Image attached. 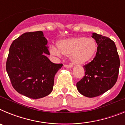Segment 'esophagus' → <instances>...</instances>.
<instances>
[{
  "label": "esophagus",
  "mask_w": 125,
  "mask_h": 125,
  "mask_svg": "<svg viewBox=\"0 0 125 125\" xmlns=\"http://www.w3.org/2000/svg\"><path fill=\"white\" fill-rule=\"evenodd\" d=\"M64 67L66 68H72L73 65L72 64H64Z\"/></svg>",
  "instance_id": "1"
}]
</instances>
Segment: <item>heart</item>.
Segmentation results:
<instances>
[{"label":"heart","mask_w":125,"mask_h":125,"mask_svg":"<svg viewBox=\"0 0 125 125\" xmlns=\"http://www.w3.org/2000/svg\"><path fill=\"white\" fill-rule=\"evenodd\" d=\"M98 50V45L93 38L86 37H71L59 41L57 42V49L51 47V52L56 56L60 53L69 56L71 60L76 64L86 63L95 56Z\"/></svg>","instance_id":"obj_1"}]
</instances>
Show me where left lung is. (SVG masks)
<instances>
[{
	"mask_svg": "<svg viewBox=\"0 0 125 125\" xmlns=\"http://www.w3.org/2000/svg\"><path fill=\"white\" fill-rule=\"evenodd\" d=\"M98 50L93 61L83 66L84 76L77 83L82 95L93 98L111 89L116 82L120 61L115 42L108 37L93 33Z\"/></svg>",
	"mask_w": 125,
	"mask_h": 125,
	"instance_id": "obj_1",
	"label": "left lung"
}]
</instances>
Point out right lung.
<instances>
[{"label": "right lung", "mask_w": 125, "mask_h": 125, "mask_svg": "<svg viewBox=\"0 0 125 125\" xmlns=\"http://www.w3.org/2000/svg\"><path fill=\"white\" fill-rule=\"evenodd\" d=\"M47 41L42 31L29 32L13 41L6 62V71L19 93L39 99L52 92L56 73L62 64L53 63Z\"/></svg>", "instance_id": "add662e5"}]
</instances>
